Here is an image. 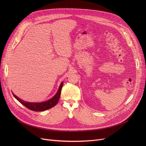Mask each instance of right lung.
<instances>
[{
    "label": "right lung",
    "instance_id": "right-lung-1",
    "mask_svg": "<svg viewBox=\"0 0 146 146\" xmlns=\"http://www.w3.org/2000/svg\"><path fill=\"white\" fill-rule=\"evenodd\" d=\"M62 86H63V82H61L57 93L53 98H52L51 99H50V100L46 102H41V103H31V102H25V101H24L23 100L19 99L18 97L15 95L13 93V95L16 99H17L21 103L23 104L24 106H25L28 109L35 111H44L52 108V107L55 106L58 103L60 96V92H61Z\"/></svg>",
    "mask_w": 146,
    "mask_h": 146
}]
</instances>
